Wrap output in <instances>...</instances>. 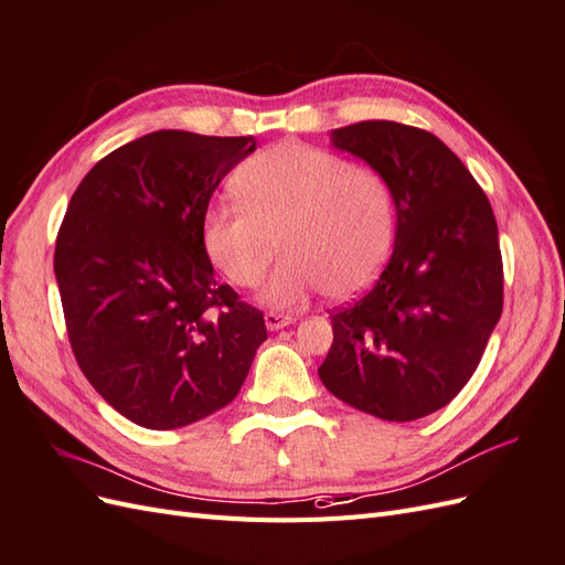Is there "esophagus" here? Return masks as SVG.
I'll list each match as a JSON object with an SVG mask.
<instances>
[{"label":"esophagus","mask_w":565,"mask_h":565,"mask_svg":"<svg viewBox=\"0 0 565 565\" xmlns=\"http://www.w3.org/2000/svg\"><path fill=\"white\" fill-rule=\"evenodd\" d=\"M264 322H266V330H268V332H276V330L287 328V324H292V316H282V313L268 311V313L264 316Z\"/></svg>","instance_id":"34e87169"}]
</instances>
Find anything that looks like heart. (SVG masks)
Masks as SVG:
<instances>
[{
    "mask_svg": "<svg viewBox=\"0 0 565 565\" xmlns=\"http://www.w3.org/2000/svg\"><path fill=\"white\" fill-rule=\"evenodd\" d=\"M241 202L212 204L202 243L212 264L237 287L259 285L273 256L262 301L297 311L328 289L353 297L380 276L396 235V202L370 167L309 143H278L249 158L235 174Z\"/></svg>",
    "mask_w": 565,
    "mask_h": 565,
    "instance_id": "1",
    "label": "heart"
}]
</instances>
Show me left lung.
Instances as JSON below:
<instances>
[{
    "label": "left lung",
    "instance_id": "left-lung-1",
    "mask_svg": "<svg viewBox=\"0 0 565 565\" xmlns=\"http://www.w3.org/2000/svg\"><path fill=\"white\" fill-rule=\"evenodd\" d=\"M330 141L386 179L396 237L370 292L332 316L320 382L367 415L413 422L465 388L502 316L498 224L469 169L429 131L367 119Z\"/></svg>",
    "mask_w": 565,
    "mask_h": 565
}]
</instances>
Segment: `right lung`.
<instances>
[{"instance_id":"right-lung-1","label":"right lung","mask_w":565,"mask_h":565,"mask_svg":"<svg viewBox=\"0 0 565 565\" xmlns=\"http://www.w3.org/2000/svg\"><path fill=\"white\" fill-rule=\"evenodd\" d=\"M254 136L160 129L82 179L54 273L84 377L143 429L210 417L241 391L266 341L262 311L218 285L202 218Z\"/></svg>"}]
</instances>
